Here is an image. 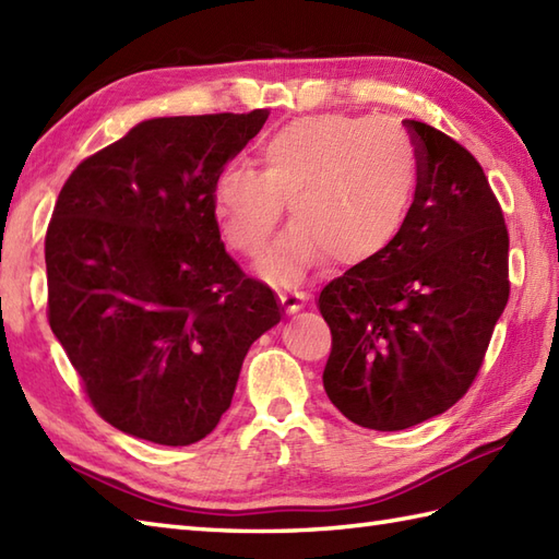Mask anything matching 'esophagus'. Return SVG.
<instances>
[{
	"mask_svg": "<svg viewBox=\"0 0 559 559\" xmlns=\"http://www.w3.org/2000/svg\"><path fill=\"white\" fill-rule=\"evenodd\" d=\"M278 300H281L283 307H286L288 314H295V312H300L302 307H305L307 295L298 293V290H281L278 293Z\"/></svg>",
	"mask_w": 559,
	"mask_h": 559,
	"instance_id": "34e87169",
	"label": "esophagus"
}]
</instances>
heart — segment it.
Returning <instances> with one entry per match:
<instances>
[{
	"label": "heart",
	"mask_w": 559,
	"mask_h": 559,
	"mask_svg": "<svg viewBox=\"0 0 559 559\" xmlns=\"http://www.w3.org/2000/svg\"><path fill=\"white\" fill-rule=\"evenodd\" d=\"M257 160L259 173H216L211 209L228 247L257 254L288 201L293 225L259 259L276 283L300 281L324 257L358 266L382 254L406 223L418 177L399 129L343 115L293 120L261 141Z\"/></svg>",
	"instance_id": "b5f03b06"
}]
</instances>
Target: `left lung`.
I'll use <instances>...</instances> for the list:
<instances>
[{"label":"left lung","instance_id":"8db88e82","mask_svg":"<svg viewBox=\"0 0 559 559\" xmlns=\"http://www.w3.org/2000/svg\"><path fill=\"white\" fill-rule=\"evenodd\" d=\"M418 185L396 240L319 293L331 329L324 389L360 427L406 430L476 379L509 300V235L480 163L406 120Z\"/></svg>","mask_w":559,"mask_h":559}]
</instances>
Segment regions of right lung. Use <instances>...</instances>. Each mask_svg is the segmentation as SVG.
Returning <instances> with one entry per match:
<instances>
[{"label":"right lung","mask_w":559,"mask_h":559,"mask_svg":"<svg viewBox=\"0 0 559 559\" xmlns=\"http://www.w3.org/2000/svg\"><path fill=\"white\" fill-rule=\"evenodd\" d=\"M269 112L153 117L79 163L45 235L47 319L117 430L204 439L281 302L225 252L211 185Z\"/></svg>","instance_id":"1"}]
</instances>
